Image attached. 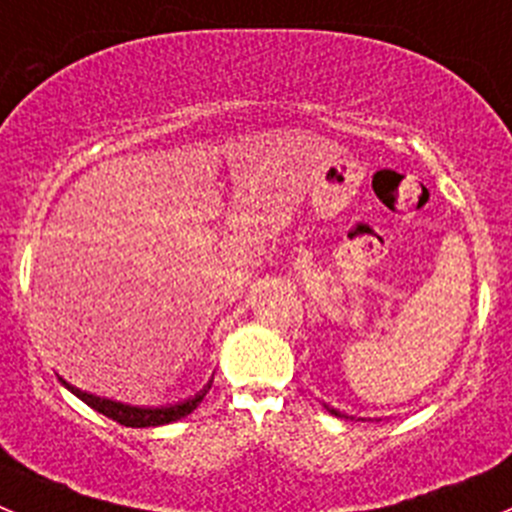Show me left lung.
I'll return each mask as SVG.
<instances>
[{"label":"left lung","mask_w":512,"mask_h":512,"mask_svg":"<svg viewBox=\"0 0 512 512\" xmlns=\"http://www.w3.org/2000/svg\"><path fill=\"white\" fill-rule=\"evenodd\" d=\"M332 415H337V417H339V412H334V410H332Z\"/></svg>","instance_id":"1"}]
</instances>
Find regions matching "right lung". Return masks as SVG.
<instances>
[{
  "instance_id": "1",
  "label": "right lung",
  "mask_w": 512,
  "mask_h": 512,
  "mask_svg": "<svg viewBox=\"0 0 512 512\" xmlns=\"http://www.w3.org/2000/svg\"><path fill=\"white\" fill-rule=\"evenodd\" d=\"M62 384H65L72 394H77L85 405H90L92 410L102 412L105 417H110V420L120 422V425L125 427H158V425H168V422H175V420H183V417L191 415V412L201 405V399L206 397V392L211 389V384H208V387L201 389L196 397L183 399V402L170 407H130V405H123V402H113V399H102V397H95V394H87L67 382Z\"/></svg>"
}]
</instances>
